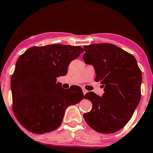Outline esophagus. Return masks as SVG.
I'll return each mask as SVG.
<instances>
[{"instance_id":"esophagus-1","label":"esophagus","mask_w":153,"mask_h":153,"mask_svg":"<svg viewBox=\"0 0 153 153\" xmlns=\"http://www.w3.org/2000/svg\"><path fill=\"white\" fill-rule=\"evenodd\" d=\"M82 92H83V94H85L87 92H88V91H87L86 89H85V88H82Z\"/></svg>"}]
</instances>
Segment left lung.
Wrapping results in <instances>:
<instances>
[{
    "label": "left lung",
    "instance_id": "left-lung-1",
    "mask_svg": "<svg viewBox=\"0 0 153 153\" xmlns=\"http://www.w3.org/2000/svg\"><path fill=\"white\" fill-rule=\"evenodd\" d=\"M84 60L93 65L95 82L103 84L99 97L93 92L84 95L93 108L84 114L90 127L101 133L122 129L133 116L141 98L142 71L132 54L111 43L84 45Z\"/></svg>",
    "mask_w": 153,
    "mask_h": 153
}]
</instances>
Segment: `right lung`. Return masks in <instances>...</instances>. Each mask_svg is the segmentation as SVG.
Returning <instances> with one entry per match:
<instances>
[{
	"label": "right lung",
	"mask_w": 153,
	"mask_h": 153,
	"mask_svg": "<svg viewBox=\"0 0 153 153\" xmlns=\"http://www.w3.org/2000/svg\"><path fill=\"white\" fill-rule=\"evenodd\" d=\"M84 51L79 45L52 44L33 46L20 56L11 79L12 110L25 129L37 134L56 129L68 106L84 99L79 86L64 89L56 83Z\"/></svg>",
	"instance_id": "obj_1"
}]
</instances>
